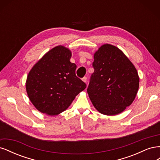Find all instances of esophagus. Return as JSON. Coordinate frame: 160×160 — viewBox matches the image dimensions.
Returning a JSON list of instances; mask_svg holds the SVG:
<instances>
[{
	"mask_svg": "<svg viewBox=\"0 0 160 160\" xmlns=\"http://www.w3.org/2000/svg\"><path fill=\"white\" fill-rule=\"evenodd\" d=\"M82 81H83V82H85V83H86V82H87V77H84L83 78H82Z\"/></svg>",
	"mask_w": 160,
	"mask_h": 160,
	"instance_id": "obj_1",
	"label": "esophagus"
}]
</instances>
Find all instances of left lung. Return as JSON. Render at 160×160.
<instances>
[{
  "label": "left lung",
  "instance_id": "obj_1",
  "mask_svg": "<svg viewBox=\"0 0 160 160\" xmlns=\"http://www.w3.org/2000/svg\"><path fill=\"white\" fill-rule=\"evenodd\" d=\"M93 67L88 93L95 108L106 115L123 112L138 91L139 77L135 66L119 48L104 44L94 53Z\"/></svg>",
  "mask_w": 160,
  "mask_h": 160
}]
</instances>
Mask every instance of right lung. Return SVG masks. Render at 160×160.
<instances>
[{
	"label": "right lung",
	"instance_id": "right-lung-1",
	"mask_svg": "<svg viewBox=\"0 0 160 160\" xmlns=\"http://www.w3.org/2000/svg\"><path fill=\"white\" fill-rule=\"evenodd\" d=\"M71 51L59 45L48 51L34 65L26 81L28 98L40 112L56 115L68 108L86 88L76 76L77 66L70 62Z\"/></svg>",
	"mask_w": 160,
	"mask_h": 160
}]
</instances>
